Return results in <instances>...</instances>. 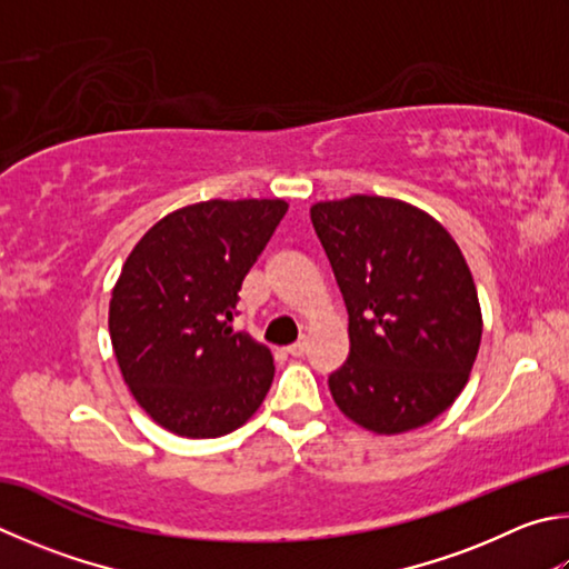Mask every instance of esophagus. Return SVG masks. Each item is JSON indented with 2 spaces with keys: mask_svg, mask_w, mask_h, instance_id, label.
<instances>
[{
  "mask_svg": "<svg viewBox=\"0 0 569 569\" xmlns=\"http://www.w3.org/2000/svg\"><path fill=\"white\" fill-rule=\"evenodd\" d=\"M286 353H288V356H293V358H301V356L306 353V343H303V340H298V343H293V346H288V348H286Z\"/></svg>",
  "mask_w": 569,
  "mask_h": 569,
  "instance_id": "1",
  "label": "esophagus"
}]
</instances>
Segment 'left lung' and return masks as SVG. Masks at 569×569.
I'll use <instances>...</instances> for the list:
<instances>
[{"label": "left lung", "instance_id": "obj_1", "mask_svg": "<svg viewBox=\"0 0 569 569\" xmlns=\"http://www.w3.org/2000/svg\"><path fill=\"white\" fill-rule=\"evenodd\" d=\"M311 221L348 308L350 353L328 378L336 406L376 436L428 426L468 386L482 338L460 246L388 196L318 201Z\"/></svg>", "mask_w": 569, "mask_h": 569}]
</instances>
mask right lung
<instances>
[{
  "label": "right lung",
  "mask_w": 569,
  "mask_h": 569,
  "mask_svg": "<svg viewBox=\"0 0 569 569\" xmlns=\"http://www.w3.org/2000/svg\"><path fill=\"white\" fill-rule=\"evenodd\" d=\"M283 199H211L163 216L133 246L109 301L123 383L181 438H219L261 408L273 356L231 320Z\"/></svg>",
  "instance_id": "right-lung-1"
}]
</instances>
